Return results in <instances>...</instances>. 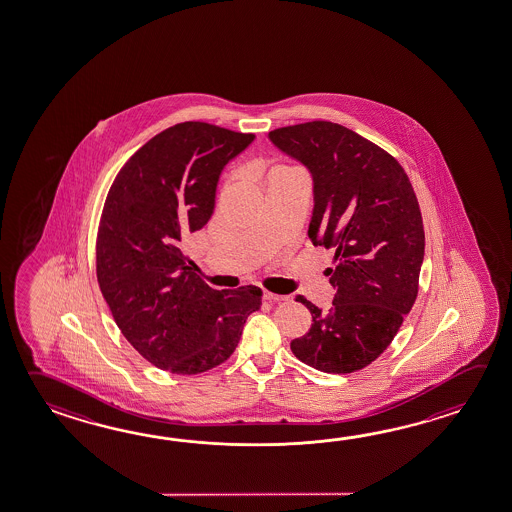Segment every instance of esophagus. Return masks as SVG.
Returning <instances> with one entry per match:
<instances>
[{"label":"esophagus","instance_id":"34e87169","mask_svg":"<svg viewBox=\"0 0 512 512\" xmlns=\"http://www.w3.org/2000/svg\"><path fill=\"white\" fill-rule=\"evenodd\" d=\"M262 299L268 300V302H284V300H288L290 297H288V295H275V293H270V291H264Z\"/></svg>","mask_w":512,"mask_h":512}]
</instances>
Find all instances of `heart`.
<instances>
[{"label":"heart","instance_id":"heart-1","mask_svg":"<svg viewBox=\"0 0 512 512\" xmlns=\"http://www.w3.org/2000/svg\"><path fill=\"white\" fill-rule=\"evenodd\" d=\"M275 174H293V170H290V168H284V166H279V168H275V170L271 172V175Z\"/></svg>","mask_w":512,"mask_h":512}]
</instances>
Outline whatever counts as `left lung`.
<instances>
[{"label": "left lung", "mask_w": 512, "mask_h": 512, "mask_svg": "<svg viewBox=\"0 0 512 512\" xmlns=\"http://www.w3.org/2000/svg\"><path fill=\"white\" fill-rule=\"evenodd\" d=\"M313 181V246L335 250L333 306L302 295L313 324L291 340L300 362L324 373H353L384 353L418 293L424 224L413 186L396 159L346 126L311 121L268 134Z\"/></svg>", "instance_id": "left-lung-1"}]
</instances>
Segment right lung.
<instances>
[{"mask_svg": "<svg viewBox=\"0 0 512 512\" xmlns=\"http://www.w3.org/2000/svg\"><path fill=\"white\" fill-rule=\"evenodd\" d=\"M255 135L188 121L152 137L117 174L97 232V280L117 328L143 357L179 375L230 358L259 311L257 286L213 290L181 244L212 219L226 164Z\"/></svg>", "mask_w": 512, "mask_h": 512, "instance_id": "right-lung-1", "label": "right lung"}]
</instances>
